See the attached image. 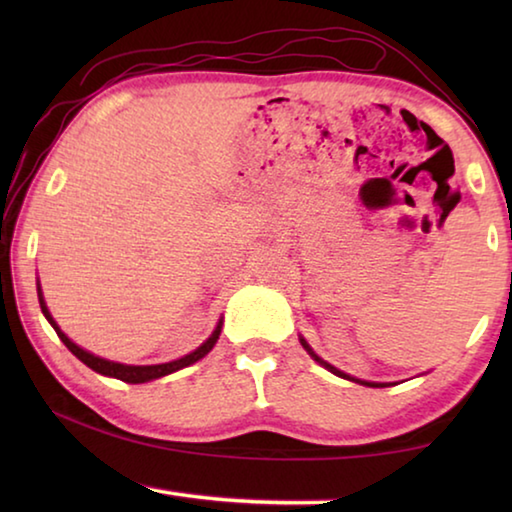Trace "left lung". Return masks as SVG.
<instances>
[{"mask_svg": "<svg viewBox=\"0 0 512 512\" xmlns=\"http://www.w3.org/2000/svg\"><path fill=\"white\" fill-rule=\"evenodd\" d=\"M300 343H302V348H305L309 354H311V359H314V361H318L320 363V366H325L329 372H334V375L336 377H343V379H350V381H357V384H363V386H370V388H384L386 384H375V381H363V379H354V377H350V375H345V372H341L339 368H334L332 366V363H327V361H323V359H320L318 357V354L314 352V350H311L309 348V343L305 341V339H300Z\"/></svg>", "mask_w": 512, "mask_h": 512, "instance_id": "1", "label": "left lung"}]
</instances>
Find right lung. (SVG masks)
I'll list each match as a JSON object with an SVG mask.
<instances>
[{
  "instance_id": "obj_1",
  "label": "right lung",
  "mask_w": 512,
  "mask_h": 512,
  "mask_svg": "<svg viewBox=\"0 0 512 512\" xmlns=\"http://www.w3.org/2000/svg\"><path fill=\"white\" fill-rule=\"evenodd\" d=\"M38 300H40V309H42V314H45V318L49 320L51 327L56 329L58 339L67 345V350L72 352L76 359H81V361L85 363V366L92 368L94 372H99V375L115 377V379L126 381V384H144V381L160 379V377H164V375H171V372H176V370H180V368L192 366V363H196L198 359H203L205 354L214 348V343L219 341L221 325H223V320H219V325H216V329L212 332L210 339H207V341L201 345V348H196L194 352L185 354L183 359H176V361H169V363H155V366H128V363H117V361H108V359L94 357L92 352L79 348V345H76L72 339H67V334L63 332V329H60V327L56 325V320L51 318V314H49L47 302H45V298H42V289H40V284H38Z\"/></svg>"
}]
</instances>
